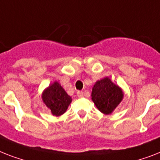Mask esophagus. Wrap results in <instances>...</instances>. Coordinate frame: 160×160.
<instances>
[{
  "mask_svg": "<svg viewBox=\"0 0 160 160\" xmlns=\"http://www.w3.org/2000/svg\"><path fill=\"white\" fill-rule=\"evenodd\" d=\"M77 96L79 98H82L83 96H84V93L82 91H78L77 92Z\"/></svg>",
  "mask_w": 160,
  "mask_h": 160,
  "instance_id": "1",
  "label": "esophagus"
}]
</instances>
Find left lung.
Here are the masks:
<instances>
[{
  "label": "left lung",
  "instance_id": "left-lung-1",
  "mask_svg": "<svg viewBox=\"0 0 160 160\" xmlns=\"http://www.w3.org/2000/svg\"><path fill=\"white\" fill-rule=\"evenodd\" d=\"M124 97L122 89L108 77L96 81L92 89L91 98L99 111L108 115L115 110Z\"/></svg>",
  "mask_w": 160,
  "mask_h": 160
}]
</instances>
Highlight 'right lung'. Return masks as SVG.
Instances as JSON below:
<instances>
[{"instance_id": "right-lung-1", "label": "right lung", "mask_w": 160, "mask_h": 160, "mask_svg": "<svg viewBox=\"0 0 160 160\" xmlns=\"http://www.w3.org/2000/svg\"><path fill=\"white\" fill-rule=\"evenodd\" d=\"M42 99L52 114L56 117L64 114L72 101L71 96L67 94L58 81H54L44 89L42 93Z\"/></svg>"}]
</instances>
